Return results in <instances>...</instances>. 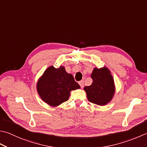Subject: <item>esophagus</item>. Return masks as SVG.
<instances>
[{
	"label": "esophagus",
	"instance_id": "1",
	"mask_svg": "<svg viewBox=\"0 0 147 147\" xmlns=\"http://www.w3.org/2000/svg\"><path fill=\"white\" fill-rule=\"evenodd\" d=\"M79 84H80V87H81L82 88H83V87H84V82H83V80H82V81L79 82Z\"/></svg>",
	"mask_w": 147,
	"mask_h": 147
}]
</instances>
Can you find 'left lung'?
<instances>
[{
	"label": "left lung",
	"instance_id": "obj_1",
	"mask_svg": "<svg viewBox=\"0 0 147 147\" xmlns=\"http://www.w3.org/2000/svg\"><path fill=\"white\" fill-rule=\"evenodd\" d=\"M91 78L92 85L84 87L88 100L99 106L106 105L113 99L116 89L111 71L106 67H95Z\"/></svg>",
	"mask_w": 147,
	"mask_h": 147
}]
</instances>
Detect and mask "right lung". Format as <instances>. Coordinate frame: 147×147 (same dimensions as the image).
<instances>
[{"label": "right lung", "mask_w": 147, "mask_h": 147, "mask_svg": "<svg viewBox=\"0 0 147 147\" xmlns=\"http://www.w3.org/2000/svg\"><path fill=\"white\" fill-rule=\"evenodd\" d=\"M36 88L43 101L56 107L67 100L71 91L80 88V86L73 76L66 72L64 66L55 68L51 65L37 80Z\"/></svg>", "instance_id": "add662e5"}]
</instances>
